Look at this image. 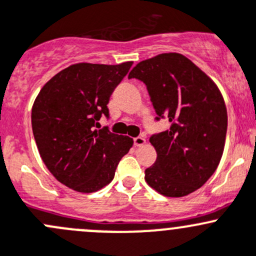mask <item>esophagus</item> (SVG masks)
<instances>
[{"mask_svg": "<svg viewBox=\"0 0 256 256\" xmlns=\"http://www.w3.org/2000/svg\"><path fill=\"white\" fill-rule=\"evenodd\" d=\"M133 143L136 146H143L146 144V139L142 138V136H136L133 139Z\"/></svg>", "mask_w": 256, "mask_h": 256, "instance_id": "esophagus-1", "label": "esophagus"}]
</instances>
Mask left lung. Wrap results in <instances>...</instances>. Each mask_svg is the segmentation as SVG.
<instances>
[{
  "label": "left lung",
  "mask_w": 256,
  "mask_h": 256,
  "mask_svg": "<svg viewBox=\"0 0 256 256\" xmlns=\"http://www.w3.org/2000/svg\"><path fill=\"white\" fill-rule=\"evenodd\" d=\"M128 78L146 84L155 120L171 123L149 139L158 156L146 170L148 185L168 197L196 191L213 175L224 149L228 117L220 90L178 52L143 60Z\"/></svg>",
  "instance_id": "obj_1"
}]
</instances>
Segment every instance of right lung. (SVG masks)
I'll list each match as a JSON object with an SVG mask.
<instances>
[{
    "label": "right lung",
    "instance_id": "right-lung-1",
    "mask_svg": "<svg viewBox=\"0 0 256 256\" xmlns=\"http://www.w3.org/2000/svg\"><path fill=\"white\" fill-rule=\"evenodd\" d=\"M132 62L120 65H71L43 86L32 108L39 154L58 181L78 192H94L114 178L133 139L100 128L110 117V97Z\"/></svg>",
    "mask_w": 256,
    "mask_h": 256
}]
</instances>
